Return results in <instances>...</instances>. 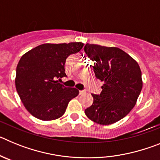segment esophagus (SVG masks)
I'll return each mask as SVG.
<instances>
[{"instance_id": "34e87169", "label": "esophagus", "mask_w": 160, "mask_h": 160, "mask_svg": "<svg viewBox=\"0 0 160 160\" xmlns=\"http://www.w3.org/2000/svg\"><path fill=\"white\" fill-rule=\"evenodd\" d=\"M86 94V91H85V90H80V91H79V94H80V95H83V94Z\"/></svg>"}]
</instances>
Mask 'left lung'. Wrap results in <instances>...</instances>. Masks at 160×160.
Returning <instances> with one entry per match:
<instances>
[{"label":"left lung","instance_id":"1","mask_svg":"<svg viewBox=\"0 0 160 160\" xmlns=\"http://www.w3.org/2000/svg\"><path fill=\"white\" fill-rule=\"evenodd\" d=\"M84 51L94 61V71L104 82L100 94H92V105L86 115L100 125L118 122L136 104L142 87L138 62L119 48L86 44Z\"/></svg>","mask_w":160,"mask_h":160}]
</instances>
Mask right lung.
<instances>
[{
    "label": "right lung",
    "mask_w": 160,
    "mask_h": 160,
    "mask_svg": "<svg viewBox=\"0 0 160 160\" xmlns=\"http://www.w3.org/2000/svg\"><path fill=\"white\" fill-rule=\"evenodd\" d=\"M82 42L46 43L30 49L21 58L15 85L25 109L43 121L60 118L68 103L78 94L76 88L66 87L57 78L66 76V60L82 49Z\"/></svg>",
    "instance_id": "1"
}]
</instances>
